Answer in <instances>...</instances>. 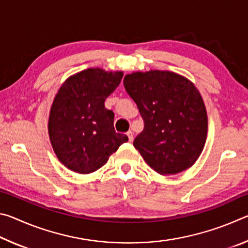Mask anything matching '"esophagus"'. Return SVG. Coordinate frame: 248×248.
Listing matches in <instances>:
<instances>
[{
    "mask_svg": "<svg viewBox=\"0 0 248 248\" xmlns=\"http://www.w3.org/2000/svg\"><path fill=\"white\" fill-rule=\"evenodd\" d=\"M127 136L129 138V141L130 142L133 141V132H132V130H129V131L127 132Z\"/></svg>",
    "mask_w": 248,
    "mask_h": 248,
    "instance_id": "1",
    "label": "esophagus"
}]
</instances>
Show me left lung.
<instances>
[{
  "label": "left lung",
  "instance_id": "8db88e82",
  "mask_svg": "<svg viewBox=\"0 0 248 248\" xmlns=\"http://www.w3.org/2000/svg\"><path fill=\"white\" fill-rule=\"evenodd\" d=\"M124 85L144 121L133 145L146 164L162 175L194 165L208 131L207 110L194 83L177 73L152 70L127 74Z\"/></svg>",
  "mask_w": 248,
  "mask_h": 248
}]
</instances>
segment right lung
<instances>
[{"mask_svg": "<svg viewBox=\"0 0 248 248\" xmlns=\"http://www.w3.org/2000/svg\"><path fill=\"white\" fill-rule=\"evenodd\" d=\"M120 71L93 68L70 77L53 99L48 131L54 153L62 164L79 174L97 170L128 141L117 133L114 112L106 99L121 82Z\"/></svg>", "mask_w": 248, "mask_h": 248, "instance_id": "add662e5", "label": "right lung"}]
</instances>
